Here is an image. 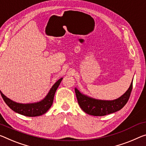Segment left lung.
<instances>
[{"label": "left lung", "mask_w": 146, "mask_h": 146, "mask_svg": "<svg viewBox=\"0 0 146 146\" xmlns=\"http://www.w3.org/2000/svg\"><path fill=\"white\" fill-rule=\"evenodd\" d=\"M133 89V80L125 93L114 100H101L91 98L75 88L76 97L80 107L88 114L95 116H103L121 110L126 105Z\"/></svg>", "instance_id": "8db88e82"}]
</instances>
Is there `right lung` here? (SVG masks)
I'll return each instance as SVG.
<instances>
[{"label": "right lung", "mask_w": 146, "mask_h": 146, "mask_svg": "<svg viewBox=\"0 0 146 146\" xmlns=\"http://www.w3.org/2000/svg\"><path fill=\"white\" fill-rule=\"evenodd\" d=\"M63 79V78H60L58 80L54 83V85L50 89L45 98L42 100L38 102L31 103H19L15 102L11 99L7 98L2 94L0 90L1 94L3 98L4 102L14 112L25 116L35 117L39 116L45 114L50 108L53 103V99L56 90L58 88L60 84Z\"/></svg>", "instance_id": "1"}]
</instances>
